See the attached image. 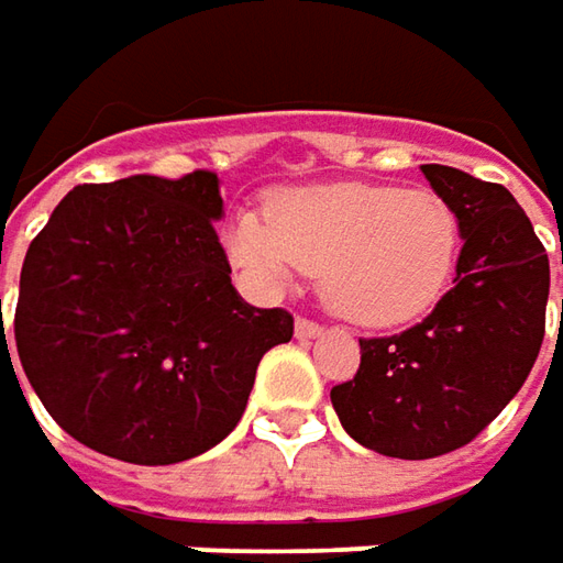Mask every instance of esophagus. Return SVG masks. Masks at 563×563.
I'll return each mask as SVG.
<instances>
[{
  "mask_svg": "<svg viewBox=\"0 0 563 563\" xmlns=\"http://www.w3.org/2000/svg\"><path fill=\"white\" fill-rule=\"evenodd\" d=\"M294 335L300 338V341H310V338L322 335V325L313 322V319H297L294 322Z\"/></svg>",
  "mask_w": 563,
  "mask_h": 563,
  "instance_id": "esophagus-1",
  "label": "esophagus"
}]
</instances>
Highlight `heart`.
Here are the masks:
<instances>
[{"mask_svg": "<svg viewBox=\"0 0 563 563\" xmlns=\"http://www.w3.org/2000/svg\"><path fill=\"white\" fill-rule=\"evenodd\" d=\"M225 247L260 288H285L316 269L338 316L391 329L429 313L451 288L461 219L435 190L297 187L272 200L269 219L234 212Z\"/></svg>", "mask_w": 563, "mask_h": 563, "instance_id": "obj_1", "label": "heart"}]
</instances>
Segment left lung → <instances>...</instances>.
I'll return each instance as SVG.
<instances>
[{"label": "left lung", "instance_id": "1", "mask_svg": "<svg viewBox=\"0 0 563 563\" xmlns=\"http://www.w3.org/2000/svg\"><path fill=\"white\" fill-rule=\"evenodd\" d=\"M454 206L464 247L454 288L407 332L360 338V369L332 388L347 435L426 461L470 444L520 391L545 338L549 253L508 187L422 165Z\"/></svg>", "mask_w": 563, "mask_h": 563}]
</instances>
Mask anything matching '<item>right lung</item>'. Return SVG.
Instances as JSON below:
<instances>
[{"label":"right lung","mask_w":563,"mask_h":563,"mask_svg":"<svg viewBox=\"0 0 563 563\" xmlns=\"http://www.w3.org/2000/svg\"><path fill=\"white\" fill-rule=\"evenodd\" d=\"M216 219V172L131 175L75 187L31 241L14 344L71 439L163 466L238 426L260 360L291 341L294 316L238 297Z\"/></svg>","instance_id":"right-lung-1"}]
</instances>
